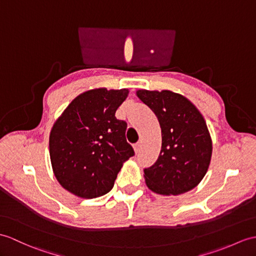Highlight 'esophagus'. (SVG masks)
Masks as SVG:
<instances>
[{"label":"esophagus","mask_w":256,"mask_h":256,"mask_svg":"<svg viewBox=\"0 0 256 256\" xmlns=\"http://www.w3.org/2000/svg\"><path fill=\"white\" fill-rule=\"evenodd\" d=\"M140 147H142V145H140V142H136V144L134 145V150H135V152L138 154L140 150Z\"/></svg>","instance_id":"34e87169"}]
</instances>
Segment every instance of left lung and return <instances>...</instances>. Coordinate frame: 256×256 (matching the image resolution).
Listing matches in <instances>:
<instances>
[{"label":"left lung","mask_w":256,"mask_h":256,"mask_svg":"<svg viewBox=\"0 0 256 256\" xmlns=\"http://www.w3.org/2000/svg\"><path fill=\"white\" fill-rule=\"evenodd\" d=\"M136 94L156 114L162 128L159 157L144 169L146 186L162 195L188 192L203 179L212 158V138L203 116L180 94L140 89Z\"/></svg>","instance_id":"1"}]
</instances>
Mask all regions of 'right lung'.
Masks as SVG:
<instances>
[{
  "mask_svg": "<svg viewBox=\"0 0 256 256\" xmlns=\"http://www.w3.org/2000/svg\"><path fill=\"white\" fill-rule=\"evenodd\" d=\"M128 89H92L77 96L50 133L52 169L61 186L82 198L111 191L123 162L134 156L126 142V121L116 111Z\"/></svg>",
  "mask_w": 256,
  "mask_h": 256,
  "instance_id": "obj_1",
  "label": "right lung"
}]
</instances>
